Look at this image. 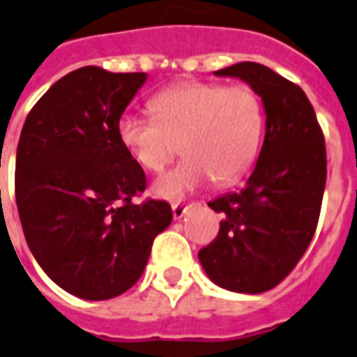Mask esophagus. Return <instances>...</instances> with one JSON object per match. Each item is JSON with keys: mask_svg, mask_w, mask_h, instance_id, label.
Wrapping results in <instances>:
<instances>
[{"mask_svg": "<svg viewBox=\"0 0 357 357\" xmlns=\"http://www.w3.org/2000/svg\"><path fill=\"white\" fill-rule=\"evenodd\" d=\"M193 208H195V204H178V202H176V204H173V219L175 220H181L182 217H184L185 213H188V211H191L193 210Z\"/></svg>", "mask_w": 357, "mask_h": 357, "instance_id": "34e87169", "label": "esophagus"}]
</instances>
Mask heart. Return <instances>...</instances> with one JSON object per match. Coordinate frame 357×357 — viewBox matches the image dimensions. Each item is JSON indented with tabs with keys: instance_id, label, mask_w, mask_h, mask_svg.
<instances>
[{
	"instance_id": "obj_1",
	"label": "heart",
	"mask_w": 357,
	"mask_h": 357,
	"mask_svg": "<svg viewBox=\"0 0 357 357\" xmlns=\"http://www.w3.org/2000/svg\"><path fill=\"white\" fill-rule=\"evenodd\" d=\"M149 105L153 116L126 111L116 129L129 157L146 172H162L181 146L185 160L153 184L160 199H182L211 178L234 184L257 158L264 111L248 85L188 82L162 91Z\"/></svg>"
}]
</instances>
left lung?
Instances as JSON below:
<instances>
[{
	"instance_id": "obj_1",
	"label": "left lung",
	"mask_w": 357,
	"mask_h": 357,
	"mask_svg": "<svg viewBox=\"0 0 357 357\" xmlns=\"http://www.w3.org/2000/svg\"><path fill=\"white\" fill-rule=\"evenodd\" d=\"M213 75L243 79L261 96L266 131L243 190L208 204L222 220L199 261L217 287L261 294L287 278L314 237L326 182L325 137L301 87L275 70L241 61Z\"/></svg>"
}]
</instances>
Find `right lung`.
Returning <instances> with one entry per match:
<instances>
[{
	"instance_id": "right-lung-1",
	"label": "right lung",
	"mask_w": 357,
	"mask_h": 357,
	"mask_svg": "<svg viewBox=\"0 0 357 357\" xmlns=\"http://www.w3.org/2000/svg\"><path fill=\"white\" fill-rule=\"evenodd\" d=\"M146 73L82 67L60 78L26 116L16 153V204L41 270L87 301L140 279L153 238L172 225L164 200L135 204L146 175L119 138V120Z\"/></svg>"
}]
</instances>
